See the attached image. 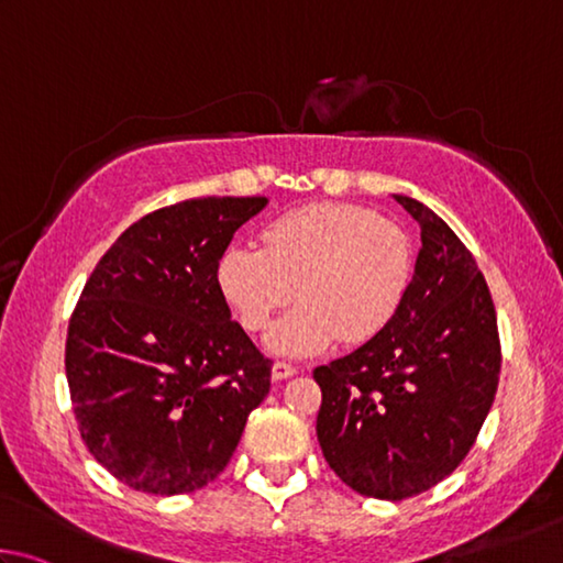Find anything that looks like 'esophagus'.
I'll list each match as a JSON object with an SVG mask.
<instances>
[{
	"mask_svg": "<svg viewBox=\"0 0 563 563\" xmlns=\"http://www.w3.org/2000/svg\"><path fill=\"white\" fill-rule=\"evenodd\" d=\"M297 373H299L297 366H291V363H284V361H276L274 366H272V378H274V380L291 378V376H297Z\"/></svg>",
	"mask_w": 563,
	"mask_h": 563,
	"instance_id": "34e87169",
	"label": "esophagus"
}]
</instances>
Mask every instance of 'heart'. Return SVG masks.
<instances>
[{
    "mask_svg": "<svg viewBox=\"0 0 563 563\" xmlns=\"http://www.w3.org/2000/svg\"><path fill=\"white\" fill-rule=\"evenodd\" d=\"M264 246L232 242L217 260L222 301L246 331H264L299 294L266 346L309 356L343 339L363 343L388 327L408 297V234L361 205L317 202L274 220Z\"/></svg>",
    "mask_w": 563,
    "mask_h": 563,
    "instance_id": "heart-1",
    "label": "heart"
}]
</instances>
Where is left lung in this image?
Instances as JSON below:
<instances>
[{"mask_svg":"<svg viewBox=\"0 0 563 563\" xmlns=\"http://www.w3.org/2000/svg\"><path fill=\"white\" fill-rule=\"evenodd\" d=\"M393 197L420 224L408 297L378 336L313 378L329 467L358 495L398 501L467 457L495 402L501 353L495 303L467 246L430 207Z\"/></svg>","mask_w":563,"mask_h":563,"instance_id":"1","label":"left lung"}]
</instances>
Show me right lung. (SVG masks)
I'll list each match as a JSON object with an SVG mask.
<instances>
[{
  "instance_id": "add662e5",
  "label": "right lung",
  "mask_w": 563,
  "mask_h": 563,
  "mask_svg": "<svg viewBox=\"0 0 563 563\" xmlns=\"http://www.w3.org/2000/svg\"><path fill=\"white\" fill-rule=\"evenodd\" d=\"M266 197H200L145 214L96 264L68 321L66 378L91 455L147 495L202 489L269 393L264 358L214 269Z\"/></svg>"
}]
</instances>
